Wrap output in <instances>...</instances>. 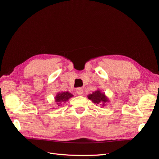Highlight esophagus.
Returning <instances> with one entry per match:
<instances>
[{
	"label": "esophagus",
	"mask_w": 159,
	"mask_h": 159,
	"mask_svg": "<svg viewBox=\"0 0 159 159\" xmlns=\"http://www.w3.org/2000/svg\"><path fill=\"white\" fill-rule=\"evenodd\" d=\"M76 93H77V94H78V95H81V94H83V93H84V90H83L82 88H78L76 90Z\"/></svg>",
	"instance_id": "34e87169"
}]
</instances>
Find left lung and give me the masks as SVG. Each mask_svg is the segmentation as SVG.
Here are the masks:
<instances>
[{"mask_svg": "<svg viewBox=\"0 0 159 159\" xmlns=\"http://www.w3.org/2000/svg\"><path fill=\"white\" fill-rule=\"evenodd\" d=\"M88 98L96 105H100L102 107H104L107 105V103L109 102V99L106 95L105 94V93L102 92L99 89L96 90L92 93L89 94Z\"/></svg>", "mask_w": 159, "mask_h": 159, "instance_id": "left-lung-1", "label": "left lung"}]
</instances>
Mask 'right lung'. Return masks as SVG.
I'll list each match as a JSON object with an SVG mask.
<instances>
[{
	"mask_svg": "<svg viewBox=\"0 0 159 159\" xmlns=\"http://www.w3.org/2000/svg\"><path fill=\"white\" fill-rule=\"evenodd\" d=\"M73 95H72L71 93H70L69 91H65V92H58L57 93L56 95L55 96V103L57 107L60 106L62 103H66V102L73 97Z\"/></svg>",
	"mask_w": 159,
	"mask_h": 159,
	"instance_id": "right-lung-1",
	"label": "right lung"
}]
</instances>
